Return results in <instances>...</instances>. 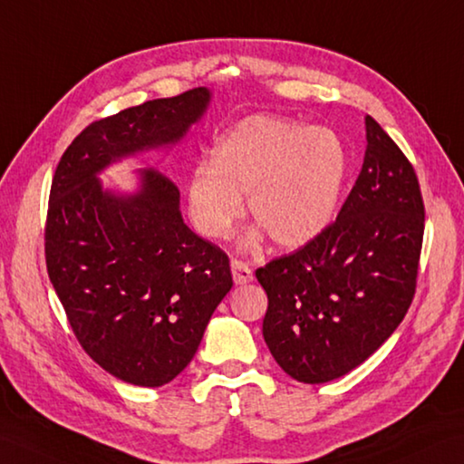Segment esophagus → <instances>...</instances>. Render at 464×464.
Returning <instances> with one entry per match:
<instances>
[{"label": "esophagus", "mask_w": 464, "mask_h": 464, "mask_svg": "<svg viewBox=\"0 0 464 464\" xmlns=\"http://www.w3.org/2000/svg\"><path fill=\"white\" fill-rule=\"evenodd\" d=\"M231 273H233V281L237 285H246L253 281V268L246 263L239 261V258H233L231 261Z\"/></svg>", "instance_id": "obj_1"}]
</instances>
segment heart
<instances>
[{
	"mask_svg": "<svg viewBox=\"0 0 464 464\" xmlns=\"http://www.w3.org/2000/svg\"><path fill=\"white\" fill-rule=\"evenodd\" d=\"M346 174V148L334 132L249 116L218 138L211 164L193 168L189 215L201 235L221 239L241 218V196L249 192L246 206L258 227L278 246L298 249L330 227Z\"/></svg>",
	"mask_w": 464,
	"mask_h": 464,
	"instance_id": "obj_1",
	"label": "heart"
}]
</instances>
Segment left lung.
Segmentation results:
<instances>
[{
  "label": "left lung",
  "mask_w": 464,
  "mask_h": 464,
  "mask_svg": "<svg viewBox=\"0 0 464 464\" xmlns=\"http://www.w3.org/2000/svg\"><path fill=\"white\" fill-rule=\"evenodd\" d=\"M363 166L330 227L256 268L268 306L263 336L296 382L358 368L405 318L417 288L425 206L411 161L365 116Z\"/></svg>",
  "instance_id": "1"
}]
</instances>
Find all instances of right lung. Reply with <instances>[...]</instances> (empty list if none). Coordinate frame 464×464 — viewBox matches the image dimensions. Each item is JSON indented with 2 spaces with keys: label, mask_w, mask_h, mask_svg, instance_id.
<instances>
[{
  "label": "right lung",
  "mask_w": 464,
  "mask_h": 464,
  "mask_svg": "<svg viewBox=\"0 0 464 464\" xmlns=\"http://www.w3.org/2000/svg\"><path fill=\"white\" fill-rule=\"evenodd\" d=\"M206 86L89 124L51 183L45 261L82 350L132 385L160 387L186 370L213 310L233 286L229 256L181 219L179 189L156 168L116 196L99 178L112 161L176 144L206 112Z\"/></svg>",
  "instance_id": "obj_1"
}]
</instances>
